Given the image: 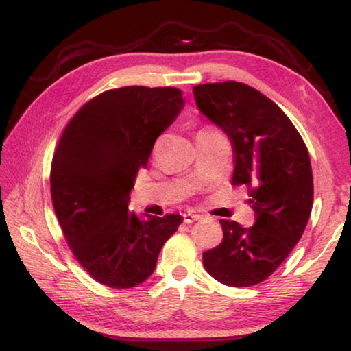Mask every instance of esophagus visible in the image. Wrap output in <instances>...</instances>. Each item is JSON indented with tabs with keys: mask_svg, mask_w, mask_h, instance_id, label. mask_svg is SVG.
<instances>
[{
	"mask_svg": "<svg viewBox=\"0 0 351 351\" xmlns=\"http://www.w3.org/2000/svg\"><path fill=\"white\" fill-rule=\"evenodd\" d=\"M200 215L194 213V211H186V213H183V222L185 223H193L194 221H199L200 219Z\"/></svg>",
	"mask_w": 351,
	"mask_h": 351,
	"instance_id": "34e87169",
	"label": "esophagus"
}]
</instances>
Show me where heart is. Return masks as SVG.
Instances as JSON below:
<instances>
[{
    "label": "heart",
    "instance_id": "1",
    "mask_svg": "<svg viewBox=\"0 0 351 351\" xmlns=\"http://www.w3.org/2000/svg\"><path fill=\"white\" fill-rule=\"evenodd\" d=\"M208 130H213V129H210V128H205V129H200L199 132H208ZM199 132H197V134H199Z\"/></svg>",
    "mask_w": 351,
    "mask_h": 351
}]
</instances>
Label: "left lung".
Masks as SVG:
<instances>
[{"label":"left lung","instance_id":"8db88e82","mask_svg":"<svg viewBox=\"0 0 351 351\" xmlns=\"http://www.w3.org/2000/svg\"><path fill=\"white\" fill-rule=\"evenodd\" d=\"M199 110L233 146L232 185H244L255 223L221 219L222 243L204 252L205 271L222 285L245 288L277 271L300 241L311 216L314 185L305 141L285 112L243 82L193 88Z\"/></svg>","mask_w":351,"mask_h":351}]
</instances>
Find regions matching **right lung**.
I'll return each mask as SVG.
<instances>
[{"instance_id": "add662e5", "label": "right lung", "mask_w": 351, "mask_h": 351, "mask_svg": "<svg viewBox=\"0 0 351 351\" xmlns=\"http://www.w3.org/2000/svg\"><path fill=\"white\" fill-rule=\"evenodd\" d=\"M183 108L174 87L107 90L63 129L51 163V199L66 244L97 283L128 289L151 277L180 215L138 217L129 193L154 143Z\"/></svg>"}]
</instances>
